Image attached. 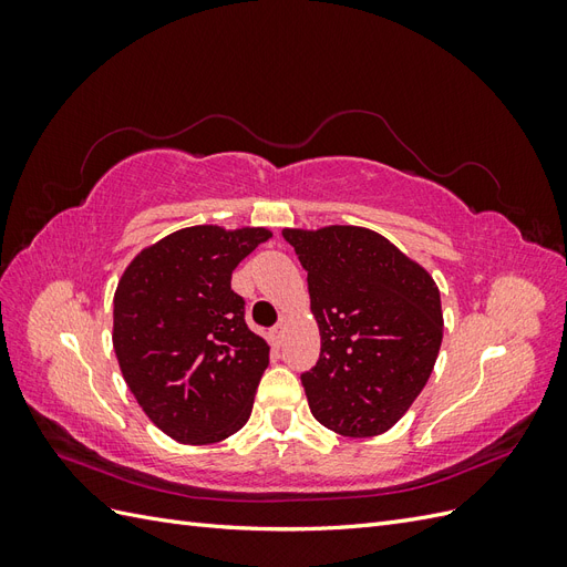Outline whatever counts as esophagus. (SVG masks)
Wrapping results in <instances>:
<instances>
[{
  "instance_id": "obj_1",
  "label": "esophagus",
  "mask_w": 567,
  "mask_h": 567,
  "mask_svg": "<svg viewBox=\"0 0 567 567\" xmlns=\"http://www.w3.org/2000/svg\"><path fill=\"white\" fill-rule=\"evenodd\" d=\"M284 338H286V329H284V323L274 326V329H271V342H274V346L281 348V346H284Z\"/></svg>"
}]
</instances>
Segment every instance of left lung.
Segmentation results:
<instances>
[{
	"instance_id": "left-lung-1",
	"label": "left lung",
	"mask_w": 567,
	"mask_h": 567,
	"mask_svg": "<svg viewBox=\"0 0 567 567\" xmlns=\"http://www.w3.org/2000/svg\"><path fill=\"white\" fill-rule=\"evenodd\" d=\"M281 234L307 271L321 336L317 367L300 375L312 416L346 437L390 431L431 379L442 346L433 277L364 227Z\"/></svg>"
}]
</instances>
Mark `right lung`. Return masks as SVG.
<instances>
[{
  "mask_svg": "<svg viewBox=\"0 0 567 567\" xmlns=\"http://www.w3.org/2000/svg\"><path fill=\"white\" fill-rule=\"evenodd\" d=\"M271 238L265 227H186L144 248L113 298V350L144 414L182 444L241 431L269 364L244 319L231 271Z\"/></svg>",
  "mask_w": 567,
  "mask_h": 567,
  "instance_id": "right-lung-1",
  "label": "right lung"
}]
</instances>
